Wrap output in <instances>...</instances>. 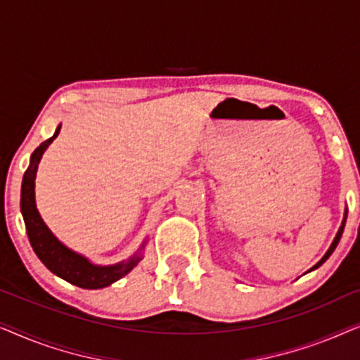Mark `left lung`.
I'll return each instance as SVG.
<instances>
[{"instance_id": "1", "label": "left lung", "mask_w": 360, "mask_h": 360, "mask_svg": "<svg viewBox=\"0 0 360 360\" xmlns=\"http://www.w3.org/2000/svg\"><path fill=\"white\" fill-rule=\"evenodd\" d=\"M346 219H347V210L344 211V219H342V223H341V228H339V231H338V234H336V238H334V240H333V244H331V248L328 249V252L323 255V259L319 260V262L314 265V267H311L308 270V272H311V270H314V269H318L319 265H323L324 262H326V260L329 259V255H331L333 252H334V249L338 248V244H339V239H341V236H342V231H344V226H346Z\"/></svg>"}]
</instances>
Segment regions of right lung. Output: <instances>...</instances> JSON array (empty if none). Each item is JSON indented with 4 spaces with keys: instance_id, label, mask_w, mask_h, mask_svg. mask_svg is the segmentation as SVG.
Instances as JSON below:
<instances>
[{
    "instance_id": "add662e5",
    "label": "right lung",
    "mask_w": 360,
    "mask_h": 360,
    "mask_svg": "<svg viewBox=\"0 0 360 360\" xmlns=\"http://www.w3.org/2000/svg\"><path fill=\"white\" fill-rule=\"evenodd\" d=\"M60 124L53 132L51 139L44 141L31 155V164H29L27 170L24 172L22 176V186H21V213L24 218V224L27 229V238L31 243L34 252L41 262L51 270L52 274H56L57 277L65 280V282L77 285L80 288L88 290H96V288H105L108 285L115 283L116 280H120L131 272L132 269L139 264L142 259V254L137 252L127 260H122L120 264L115 265H96L91 264L86 257H83L82 254L73 252L72 249H68L65 244H62L56 236L52 234V231L47 228V224L44 223V219L39 214L37 206H36V193H34V181H36V174L39 162L42 159V154L46 152L49 146L52 144V141L56 139L60 132ZM147 239L142 243L141 249H144Z\"/></svg>"
}]
</instances>
